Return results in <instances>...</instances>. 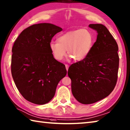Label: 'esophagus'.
<instances>
[{
	"mask_svg": "<svg viewBox=\"0 0 130 130\" xmlns=\"http://www.w3.org/2000/svg\"><path fill=\"white\" fill-rule=\"evenodd\" d=\"M65 67H66V69H67V70L68 71V69H69V65H68V64H65Z\"/></svg>",
	"mask_w": 130,
	"mask_h": 130,
	"instance_id": "34e87169",
	"label": "esophagus"
}]
</instances>
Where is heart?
Listing matches in <instances>:
<instances>
[{"instance_id": "heart-1", "label": "heart", "mask_w": 130, "mask_h": 130, "mask_svg": "<svg viewBox=\"0 0 130 130\" xmlns=\"http://www.w3.org/2000/svg\"><path fill=\"white\" fill-rule=\"evenodd\" d=\"M57 41L49 43V49L56 60H62L67 55L75 61L84 60L90 52L94 44V36L88 29H78L60 36Z\"/></svg>"}]
</instances>
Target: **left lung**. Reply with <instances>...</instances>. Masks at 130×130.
Wrapping results in <instances>:
<instances>
[{"mask_svg": "<svg viewBox=\"0 0 130 130\" xmlns=\"http://www.w3.org/2000/svg\"><path fill=\"white\" fill-rule=\"evenodd\" d=\"M98 33L88 56L68 69L73 96L82 104H91L106 98L116 85L119 69L118 46L105 25L89 24Z\"/></svg>", "mask_w": 130, "mask_h": 130, "instance_id": "obj_1", "label": "left lung"}]
</instances>
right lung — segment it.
<instances>
[{"mask_svg":"<svg viewBox=\"0 0 130 130\" xmlns=\"http://www.w3.org/2000/svg\"><path fill=\"white\" fill-rule=\"evenodd\" d=\"M62 29L50 23L32 25L23 30L12 49L11 73L26 100L37 105L48 103L67 74L65 65L53 57L49 43Z\"/></svg>","mask_w":130,"mask_h":130,"instance_id":"add662e5","label":"right lung"}]
</instances>
